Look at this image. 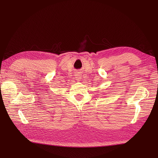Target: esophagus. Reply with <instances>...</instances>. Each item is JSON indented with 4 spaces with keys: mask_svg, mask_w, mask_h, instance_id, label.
Listing matches in <instances>:
<instances>
[{
    "mask_svg": "<svg viewBox=\"0 0 158 158\" xmlns=\"http://www.w3.org/2000/svg\"><path fill=\"white\" fill-rule=\"evenodd\" d=\"M76 77H75V78H76V79L77 81H81V79L82 78V76L80 74V73H76V76H75Z\"/></svg>",
    "mask_w": 158,
    "mask_h": 158,
    "instance_id": "1",
    "label": "esophagus"
}]
</instances>
